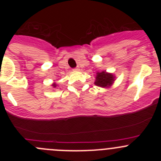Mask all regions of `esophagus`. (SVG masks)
Masks as SVG:
<instances>
[{"instance_id":"1","label":"esophagus","mask_w":161,"mask_h":161,"mask_svg":"<svg viewBox=\"0 0 161 161\" xmlns=\"http://www.w3.org/2000/svg\"><path fill=\"white\" fill-rule=\"evenodd\" d=\"M79 70H80V69H79V67H77V68H75V69H73V71H79Z\"/></svg>"}]
</instances>
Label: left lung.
<instances>
[{
    "label": "left lung",
    "instance_id": "obj_1",
    "mask_svg": "<svg viewBox=\"0 0 161 161\" xmlns=\"http://www.w3.org/2000/svg\"><path fill=\"white\" fill-rule=\"evenodd\" d=\"M115 81V75L113 73H109L106 71L97 72L94 84L101 88H110Z\"/></svg>",
    "mask_w": 161,
    "mask_h": 161
}]
</instances>
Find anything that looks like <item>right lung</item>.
Instances as JSON below:
<instances>
[{
	"label": "right lung",
	"mask_w": 161,
	"mask_h": 161,
	"mask_svg": "<svg viewBox=\"0 0 161 161\" xmlns=\"http://www.w3.org/2000/svg\"><path fill=\"white\" fill-rule=\"evenodd\" d=\"M51 86L53 87V88H57V87H58V85H57V83L56 82H53V84H52L51 85Z\"/></svg>",
	"instance_id": "right-lung-1"
}]
</instances>
